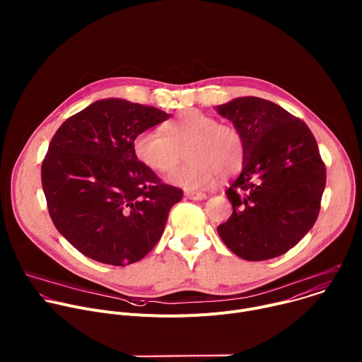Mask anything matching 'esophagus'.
<instances>
[{"label": "esophagus", "mask_w": 362, "mask_h": 362, "mask_svg": "<svg viewBox=\"0 0 362 362\" xmlns=\"http://www.w3.org/2000/svg\"><path fill=\"white\" fill-rule=\"evenodd\" d=\"M185 196L190 200H203V199H206V193H203V192H186Z\"/></svg>", "instance_id": "1"}]
</instances>
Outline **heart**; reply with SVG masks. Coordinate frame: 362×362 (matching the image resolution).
<instances>
[{
  "instance_id": "b5f03b06",
  "label": "heart",
  "mask_w": 362,
  "mask_h": 362,
  "mask_svg": "<svg viewBox=\"0 0 362 362\" xmlns=\"http://www.w3.org/2000/svg\"><path fill=\"white\" fill-rule=\"evenodd\" d=\"M163 132L143 130L133 141L137 160L158 173H169L180 162L183 151L189 160L169 176V182L186 190L211 186L219 175L236 173L245 156L240 133L197 110H187L166 123Z\"/></svg>"
}]
</instances>
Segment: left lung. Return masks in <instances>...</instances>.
Listing matches in <instances>:
<instances>
[{"instance_id":"left-lung-1","label":"left lung","mask_w":362,"mask_h":362,"mask_svg":"<svg viewBox=\"0 0 362 362\" xmlns=\"http://www.w3.org/2000/svg\"><path fill=\"white\" fill-rule=\"evenodd\" d=\"M216 112L240 133V175L226 189L233 212L218 226L223 243L246 261L286 253L314 226L327 170L309 127L259 97H238Z\"/></svg>"}]
</instances>
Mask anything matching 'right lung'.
<instances>
[{
  "instance_id": "add662e5",
  "label": "right lung",
  "mask_w": 362,
  "mask_h": 362,
  "mask_svg": "<svg viewBox=\"0 0 362 362\" xmlns=\"http://www.w3.org/2000/svg\"><path fill=\"white\" fill-rule=\"evenodd\" d=\"M169 117L156 107L103 98L51 139L41 166L47 208L57 230L90 259L134 264L162 238L183 192L143 166L133 141Z\"/></svg>"
}]
</instances>
